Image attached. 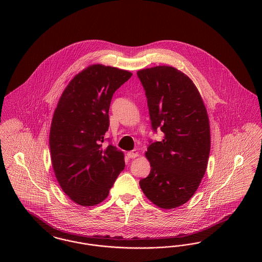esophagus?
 <instances>
[{"instance_id":"34e87169","label":"esophagus","mask_w":262,"mask_h":262,"mask_svg":"<svg viewBox=\"0 0 262 262\" xmlns=\"http://www.w3.org/2000/svg\"><path fill=\"white\" fill-rule=\"evenodd\" d=\"M137 156H138L137 150H133V151L127 152V157H128V158H136Z\"/></svg>"}]
</instances>
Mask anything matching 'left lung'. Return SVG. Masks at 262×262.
I'll list each match as a JSON object with an SVG mask.
<instances>
[{
  "label": "left lung",
  "instance_id": "left-lung-1",
  "mask_svg": "<svg viewBox=\"0 0 262 262\" xmlns=\"http://www.w3.org/2000/svg\"><path fill=\"white\" fill-rule=\"evenodd\" d=\"M145 90L152 129L164 134L145 152L150 174L139 181L146 198L163 209L183 205L205 174L210 152L206 108L192 80L181 71L158 66L137 72Z\"/></svg>",
  "mask_w": 262,
  "mask_h": 262
}]
</instances>
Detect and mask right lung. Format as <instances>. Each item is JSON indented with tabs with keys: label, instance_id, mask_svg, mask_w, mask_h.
Instances as JSON below:
<instances>
[{
	"label": "right lung",
	"instance_id": "add662e5",
	"mask_svg": "<svg viewBox=\"0 0 262 262\" xmlns=\"http://www.w3.org/2000/svg\"><path fill=\"white\" fill-rule=\"evenodd\" d=\"M132 75L113 67L90 66L71 80L58 102L49 139L52 166L63 192L81 206L105 200L125 169L124 153L102 143L113 94Z\"/></svg>",
	"mask_w": 262,
	"mask_h": 262
}]
</instances>
